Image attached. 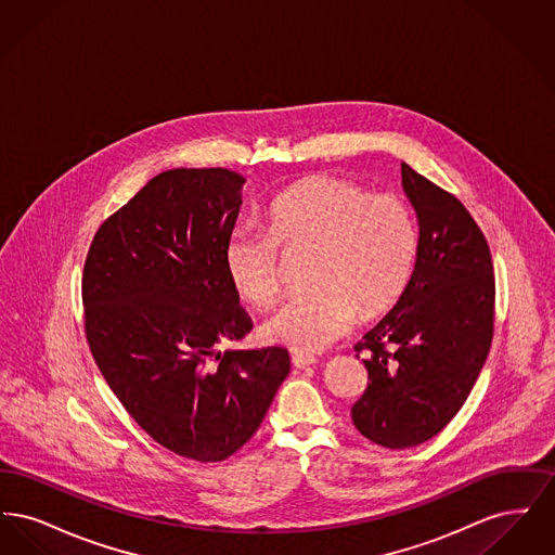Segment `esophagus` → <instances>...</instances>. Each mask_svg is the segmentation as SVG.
<instances>
[{
  "label": "esophagus",
  "instance_id": "34e87169",
  "mask_svg": "<svg viewBox=\"0 0 555 555\" xmlns=\"http://www.w3.org/2000/svg\"><path fill=\"white\" fill-rule=\"evenodd\" d=\"M291 364H293L297 370L310 369V366H314V364H317V358L295 353V356H291Z\"/></svg>",
  "mask_w": 555,
  "mask_h": 555
}]
</instances>
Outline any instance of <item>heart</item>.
Listing matches in <instances>:
<instances>
[{
	"mask_svg": "<svg viewBox=\"0 0 555 555\" xmlns=\"http://www.w3.org/2000/svg\"><path fill=\"white\" fill-rule=\"evenodd\" d=\"M312 256L308 289L260 324L266 344L317 353L362 320L387 314L408 289L418 256L410 206L391 193L333 175L308 177L266 206V229L238 227L224 266L238 297L264 308L283 287L281 254Z\"/></svg>",
	"mask_w": 555,
	"mask_h": 555,
	"instance_id": "obj_1",
	"label": "heart"
}]
</instances>
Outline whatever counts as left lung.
I'll return each mask as SVG.
<instances>
[{
	"label": "left lung",
	"instance_id": "1",
	"mask_svg": "<svg viewBox=\"0 0 555 555\" xmlns=\"http://www.w3.org/2000/svg\"><path fill=\"white\" fill-rule=\"evenodd\" d=\"M418 220L408 289L356 345L369 387L353 426L376 446L405 449L441 433L470 396L493 339L495 279L489 245L448 191L401 164Z\"/></svg>",
	"mask_w": 555,
	"mask_h": 555
}]
</instances>
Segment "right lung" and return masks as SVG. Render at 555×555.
<instances>
[{"label":"right lung","instance_id":"1","mask_svg":"<svg viewBox=\"0 0 555 555\" xmlns=\"http://www.w3.org/2000/svg\"><path fill=\"white\" fill-rule=\"evenodd\" d=\"M243 185L227 168L162 172L100 227L82 274L109 389L154 441L197 462L243 448L291 370L283 347L220 349L251 328L224 266Z\"/></svg>","mask_w":555,"mask_h":555}]
</instances>
